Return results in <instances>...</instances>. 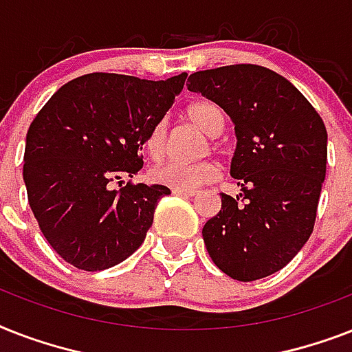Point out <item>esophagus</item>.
<instances>
[{"label": "esophagus", "instance_id": "esophagus-1", "mask_svg": "<svg viewBox=\"0 0 352 352\" xmlns=\"http://www.w3.org/2000/svg\"><path fill=\"white\" fill-rule=\"evenodd\" d=\"M171 193H175V195H182V197H193V195H195V190H182V188H171Z\"/></svg>", "mask_w": 352, "mask_h": 352}]
</instances>
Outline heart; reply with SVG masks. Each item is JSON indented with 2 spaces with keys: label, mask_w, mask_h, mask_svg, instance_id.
<instances>
[{
  "label": "heart",
  "mask_w": 352,
  "mask_h": 352,
  "mask_svg": "<svg viewBox=\"0 0 352 352\" xmlns=\"http://www.w3.org/2000/svg\"><path fill=\"white\" fill-rule=\"evenodd\" d=\"M186 117L208 137H217L225 127V113L214 102L201 100L195 102L186 109ZM166 142H168V122H157L148 133L146 148L153 159H159L164 153ZM217 164L212 160H199V162H162L151 170V181L168 188H182V190H193V188L208 184L217 175Z\"/></svg>",
  "instance_id": "heart-1"
}]
</instances>
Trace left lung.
Returning <instances> with one entry per match:
<instances>
[{"label": "left lung", "mask_w": 352, "mask_h": 352, "mask_svg": "<svg viewBox=\"0 0 352 352\" xmlns=\"http://www.w3.org/2000/svg\"><path fill=\"white\" fill-rule=\"evenodd\" d=\"M188 82V91L225 109L237 138L230 175L241 193H221L219 214L203 226L206 250L237 281L267 278L312 234L327 164L325 124L289 80L261 65L199 71Z\"/></svg>", "instance_id": "1"}]
</instances>
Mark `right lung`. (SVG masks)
Listing matches in <instances>:
<instances>
[{"mask_svg": "<svg viewBox=\"0 0 352 352\" xmlns=\"http://www.w3.org/2000/svg\"><path fill=\"white\" fill-rule=\"evenodd\" d=\"M126 74H84L62 85L30 124L23 181L41 234L73 267H115L142 245L162 184H113L142 168L149 129L186 82Z\"/></svg>", "mask_w": 352, "mask_h": 352, "instance_id": "add662e5", "label": "right lung"}]
</instances>
